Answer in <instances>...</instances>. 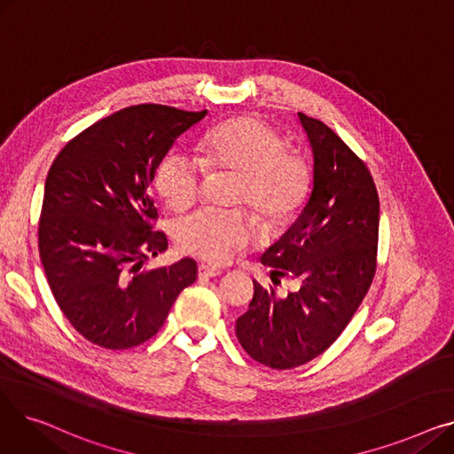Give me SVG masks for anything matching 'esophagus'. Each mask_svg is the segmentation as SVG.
<instances>
[{"instance_id": "34e87169", "label": "esophagus", "mask_w": 454, "mask_h": 454, "mask_svg": "<svg viewBox=\"0 0 454 454\" xmlns=\"http://www.w3.org/2000/svg\"><path fill=\"white\" fill-rule=\"evenodd\" d=\"M221 274H223L221 269H215V267H209V265H200L199 267V276L200 278H217Z\"/></svg>"}]
</instances>
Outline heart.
I'll return each mask as SVG.
<instances>
[{"instance_id":"heart-1","label":"heart","mask_w":454,"mask_h":454,"mask_svg":"<svg viewBox=\"0 0 454 454\" xmlns=\"http://www.w3.org/2000/svg\"><path fill=\"white\" fill-rule=\"evenodd\" d=\"M199 158L180 149L167 153L154 171V187L175 211L193 206L202 191L204 169L241 178L235 202L248 204L261 217L279 223L291 217L307 185L303 161L285 151L281 137L254 117H237L219 125L199 147ZM254 224L239 211H200L178 226V243L187 254L211 263H226L248 245Z\"/></svg>"}]
</instances>
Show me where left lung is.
<instances>
[{
    "label": "left lung",
    "instance_id": "8db88e82",
    "mask_svg": "<svg viewBox=\"0 0 454 454\" xmlns=\"http://www.w3.org/2000/svg\"><path fill=\"white\" fill-rule=\"evenodd\" d=\"M298 121L313 153V187L261 263L300 289L279 298L254 281L248 311L235 322L245 351L274 370L301 366L335 342L375 274L379 197L368 167L318 119L298 112Z\"/></svg>",
    "mask_w": 454,
    "mask_h": 454
}]
</instances>
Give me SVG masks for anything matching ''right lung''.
Masks as SVG:
<instances>
[{
  "instance_id": "add662e5",
  "label": "right lung",
  "mask_w": 454,
  "mask_h": 454,
  "mask_svg": "<svg viewBox=\"0 0 454 454\" xmlns=\"http://www.w3.org/2000/svg\"><path fill=\"white\" fill-rule=\"evenodd\" d=\"M137 105L93 123L55 158L43 187L38 250L51 293L81 335L106 349L154 337L197 263L139 270L167 250L151 184L175 141L206 117Z\"/></svg>"
}]
</instances>
